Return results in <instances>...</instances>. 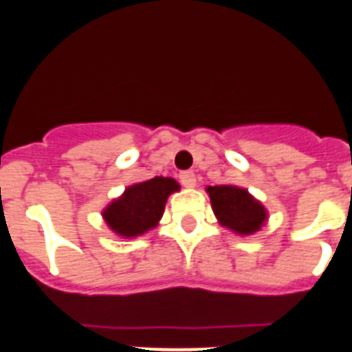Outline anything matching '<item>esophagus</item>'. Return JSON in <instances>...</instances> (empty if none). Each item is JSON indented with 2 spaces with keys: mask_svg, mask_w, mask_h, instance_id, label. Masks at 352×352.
<instances>
[{
  "mask_svg": "<svg viewBox=\"0 0 352 352\" xmlns=\"http://www.w3.org/2000/svg\"><path fill=\"white\" fill-rule=\"evenodd\" d=\"M179 182H182V185L186 186V188H194L195 174L192 173V170H183V173L179 174Z\"/></svg>",
  "mask_w": 352,
  "mask_h": 352,
  "instance_id": "obj_1",
  "label": "esophagus"
}]
</instances>
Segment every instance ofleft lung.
Returning a JSON list of instances; mask_svg holds the SVG:
<instances>
[{
  "mask_svg": "<svg viewBox=\"0 0 352 352\" xmlns=\"http://www.w3.org/2000/svg\"><path fill=\"white\" fill-rule=\"evenodd\" d=\"M211 208L219 223L238 236L261 231L268 220V210L247 188L236 185L206 186Z\"/></svg>",
  "mask_w": 352,
  "mask_h": 352,
  "instance_id": "1",
  "label": "left lung"
}]
</instances>
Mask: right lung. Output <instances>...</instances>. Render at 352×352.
I'll return each mask as SVG.
<instances>
[{
    "label": "right lung",
    "instance_id": "add662e5",
    "mask_svg": "<svg viewBox=\"0 0 352 352\" xmlns=\"http://www.w3.org/2000/svg\"><path fill=\"white\" fill-rule=\"evenodd\" d=\"M178 190L179 183L166 176L135 183L102 210V219L114 234L125 239L138 238L158 226L167 199Z\"/></svg>",
    "mask_w": 352,
    "mask_h": 352
}]
</instances>
